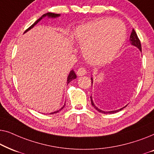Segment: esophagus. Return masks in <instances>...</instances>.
<instances>
[{
  "label": "esophagus",
  "mask_w": 154,
  "mask_h": 154,
  "mask_svg": "<svg viewBox=\"0 0 154 154\" xmlns=\"http://www.w3.org/2000/svg\"><path fill=\"white\" fill-rule=\"evenodd\" d=\"M86 73H87V71L85 68L83 67H81V68L79 69V70L77 71V75L79 76H83V75H85Z\"/></svg>",
  "instance_id": "1"
}]
</instances>
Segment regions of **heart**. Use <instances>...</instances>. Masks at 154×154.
Listing matches in <instances>:
<instances>
[{
	"label": "heart",
	"instance_id": "b5f03b06",
	"mask_svg": "<svg viewBox=\"0 0 154 154\" xmlns=\"http://www.w3.org/2000/svg\"><path fill=\"white\" fill-rule=\"evenodd\" d=\"M72 37L82 46L88 62L102 65L112 60L121 49L125 41L126 29L120 20L97 19L78 26Z\"/></svg>",
	"mask_w": 154,
	"mask_h": 154
}]
</instances>
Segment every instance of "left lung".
I'll return each mask as SVG.
<instances>
[{
    "mask_svg": "<svg viewBox=\"0 0 154 154\" xmlns=\"http://www.w3.org/2000/svg\"><path fill=\"white\" fill-rule=\"evenodd\" d=\"M130 43L132 45L134 46V47H136L137 48H138L139 50H140V51L142 52V45H141V43H140V39L138 38V36L137 35V33L135 32V31H134V29H133L132 31V33L131 34H130ZM91 81H92V83H93V79H92V77H91ZM90 99H91V104L92 106L94 109H96L97 111H98L100 113H117L119 112V111H121L122 109L125 108V107L127 106V105H125V106H123V108H121L119 109H117V110H113V111H103V110H101L100 109H99L97 106H95V104H94L93 102V100H92V96H90Z\"/></svg>",
    "mask_w": 154,
    "mask_h": 154,
    "instance_id": "obj_1",
    "label": "left lung"
}]
</instances>
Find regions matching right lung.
<instances>
[{
  "mask_svg": "<svg viewBox=\"0 0 154 154\" xmlns=\"http://www.w3.org/2000/svg\"><path fill=\"white\" fill-rule=\"evenodd\" d=\"M61 16V14H54V13H52V12H48V13H45V14H43V15H42L41 17H40L39 19H38V20L35 21V22L33 23V24L31 25V26L29 27V28L28 29H26V31H24V33H26L27 31H29V30H31V29H33V26H35V25H36L40 21H41V20H43V18H45V17H48V18H51V19H55V18H57V17H60ZM76 75H75V72H74V71L73 70H71L70 72H69V75H68V77H67V85H68V84L70 83V82L71 81H73V80H74V79H76ZM65 106V104H64V106H63L62 108H61L60 109H59V110H57V111H54V112H52V113H50V114H53V113H58L59 111H60L61 110H62V109H64V107Z\"/></svg>",
  "mask_w": 154,
  "mask_h": 154,
  "instance_id": "add662e5",
  "label": "right lung"
}]
</instances>
